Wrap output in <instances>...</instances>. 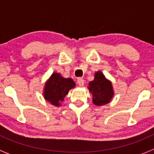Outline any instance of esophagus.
<instances>
[{
    "label": "esophagus",
    "mask_w": 154,
    "mask_h": 154,
    "mask_svg": "<svg viewBox=\"0 0 154 154\" xmlns=\"http://www.w3.org/2000/svg\"><path fill=\"white\" fill-rule=\"evenodd\" d=\"M77 83H78L80 86H82V85H84V83H85V80L82 78H79L78 80H77Z\"/></svg>",
    "instance_id": "obj_1"
}]
</instances>
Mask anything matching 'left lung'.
Listing matches in <instances>:
<instances>
[{"label": "left lung", "instance_id": "left-lung-1", "mask_svg": "<svg viewBox=\"0 0 154 154\" xmlns=\"http://www.w3.org/2000/svg\"><path fill=\"white\" fill-rule=\"evenodd\" d=\"M88 89L92 95V103L96 106L107 104L114 96L112 82L100 71L95 73L94 80L89 82Z\"/></svg>", "mask_w": 154, "mask_h": 154}]
</instances>
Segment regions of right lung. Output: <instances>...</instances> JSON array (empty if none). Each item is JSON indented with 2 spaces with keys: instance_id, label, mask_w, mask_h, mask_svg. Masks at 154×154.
<instances>
[{
  "instance_id": "obj_1",
  "label": "right lung",
  "mask_w": 154,
  "mask_h": 154,
  "mask_svg": "<svg viewBox=\"0 0 154 154\" xmlns=\"http://www.w3.org/2000/svg\"><path fill=\"white\" fill-rule=\"evenodd\" d=\"M75 86V83L72 79L63 78L59 73L54 72L45 82L44 97L52 105L59 106L69 91Z\"/></svg>"
}]
</instances>
